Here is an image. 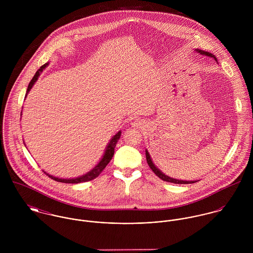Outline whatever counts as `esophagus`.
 I'll use <instances>...</instances> for the list:
<instances>
[{
    "label": "esophagus",
    "instance_id": "obj_1",
    "mask_svg": "<svg viewBox=\"0 0 253 253\" xmlns=\"http://www.w3.org/2000/svg\"><path fill=\"white\" fill-rule=\"evenodd\" d=\"M143 125H144L143 121H142V120H139V119L135 120V121L132 123V126H133V127H137V128L142 127V126H143Z\"/></svg>",
    "mask_w": 253,
    "mask_h": 253
}]
</instances>
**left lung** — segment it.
I'll return each mask as SVG.
<instances>
[{"label":"left lung","instance_id":"left-lung-1","mask_svg":"<svg viewBox=\"0 0 253 253\" xmlns=\"http://www.w3.org/2000/svg\"><path fill=\"white\" fill-rule=\"evenodd\" d=\"M198 53H200V54H202V55H206V56H210V57H211V58H214L215 60H216V57L212 54V53H211V52H209V51H205V50H202V49H195ZM145 155H146V160H147V163H148V165H149V167H150V169L155 172V174L157 175V176H159L162 180L167 181V182H170V183H174V184H190V183H195V182H198L199 180L197 181H187V180H179V179H175V178H172V177H169V176H168L167 174H165L162 170H160L156 166H155V164L153 163V161H152V159H151V156H150V154H149V152L147 151V149L145 150Z\"/></svg>","mask_w":253,"mask_h":253}]
</instances>
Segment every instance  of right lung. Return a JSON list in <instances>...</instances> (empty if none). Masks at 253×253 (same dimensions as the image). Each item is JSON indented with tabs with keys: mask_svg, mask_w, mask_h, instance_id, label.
<instances>
[{
	"mask_svg": "<svg viewBox=\"0 0 253 253\" xmlns=\"http://www.w3.org/2000/svg\"><path fill=\"white\" fill-rule=\"evenodd\" d=\"M48 65V62L43 64L38 71L36 74L34 75L33 79L31 80V82L29 83L28 84V87H27V91H26V94H25V98L27 96V94L29 93V91L31 90V88L33 87V85L36 84L37 81H38V78L40 77V75L42 74V72L43 71V69L46 68V66ZM21 115H22V112H21ZM121 134H122V131H118L112 138L111 140L109 141L108 145L106 146V149H105V152L101 158V160L99 161V163L91 169L89 170L88 172H86L85 174H83L81 176H78V177H75V178H59V177H55L53 175H50L48 173H46L44 170H42L46 175H48V177H50L51 179L53 180L58 181V182H62V183H72V184H77V183H82V182H86V181L92 180L94 178H96L100 173L101 171L106 168V166L108 165L109 162L111 161V159L113 158L114 156V152H115V147L116 144L118 142V140L120 139L121 137Z\"/></svg>",
	"mask_w": 253,
	"mask_h": 253,
	"instance_id": "add662e5",
	"label": "right lung"
}]
</instances>
